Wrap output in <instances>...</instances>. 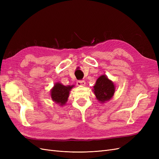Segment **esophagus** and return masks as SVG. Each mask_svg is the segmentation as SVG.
Wrapping results in <instances>:
<instances>
[{
  "label": "esophagus",
  "instance_id": "obj_1",
  "mask_svg": "<svg viewBox=\"0 0 159 159\" xmlns=\"http://www.w3.org/2000/svg\"><path fill=\"white\" fill-rule=\"evenodd\" d=\"M77 85L84 86L85 85V82L84 80H78L77 81Z\"/></svg>",
  "mask_w": 159,
  "mask_h": 159
}]
</instances>
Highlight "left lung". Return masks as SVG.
Segmentation results:
<instances>
[{"mask_svg": "<svg viewBox=\"0 0 159 159\" xmlns=\"http://www.w3.org/2000/svg\"><path fill=\"white\" fill-rule=\"evenodd\" d=\"M94 93L100 102L103 103L113 97L115 92V86L111 81L104 75L100 76L94 85Z\"/></svg>", "mask_w": 159, "mask_h": 159, "instance_id": "left-lung-1", "label": "left lung"}]
</instances>
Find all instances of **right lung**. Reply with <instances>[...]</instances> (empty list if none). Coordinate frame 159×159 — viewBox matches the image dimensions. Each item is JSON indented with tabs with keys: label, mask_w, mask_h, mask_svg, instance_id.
Listing matches in <instances>:
<instances>
[{
	"label": "right lung",
	"mask_w": 159,
	"mask_h": 159,
	"mask_svg": "<svg viewBox=\"0 0 159 159\" xmlns=\"http://www.w3.org/2000/svg\"><path fill=\"white\" fill-rule=\"evenodd\" d=\"M73 87L74 85L64 86L60 83L56 84L51 91L52 100L60 105H65L69 97L70 91Z\"/></svg>",
	"instance_id": "1"
}]
</instances>
